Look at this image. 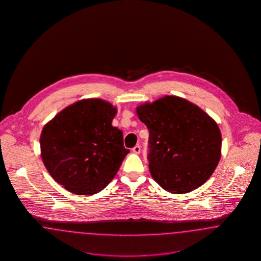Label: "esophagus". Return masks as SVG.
Segmentation results:
<instances>
[{
    "instance_id": "esophagus-1",
    "label": "esophagus",
    "mask_w": 261,
    "mask_h": 261,
    "mask_svg": "<svg viewBox=\"0 0 261 261\" xmlns=\"http://www.w3.org/2000/svg\"><path fill=\"white\" fill-rule=\"evenodd\" d=\"M132 151L134 152V153H140L141 152V146H139V145H137V146H135L133 149H132Z\"/></svg>"
}]
</instances>
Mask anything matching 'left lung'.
Masks as SVG:
<instances>
[{
	"label": "left lung",
	"mask_w": 261,
	"mask_h": 261,
	"mask_svg": "<svg viewBox=\"0 0 261 261\" xmlns=\"http://www.w3.org/2000/svg\"><path fill=\"white\" fill-rule=\"evenodd\" d=\"M137 114L149 129V172L172 194L205 183L221 156V133L211 116L189 100L165 96L141 105Z\"/></svg>",
	"instance_id": "obj_1"
}]
</instances>
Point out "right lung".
I'll return each instance as SVG.
<instances>
[{
  "label": "right lung",
  "instance_id": "1",
  "mask_svg": "<svg viewBox=\"0 0 261 261\" xmlns=\"http://www.w3.org/2000/svg\"><path fill=\"white\" fill-rule=\"evenodd\" d=\"M116 109L100 99H81L44 126L40 147L45 167L70 193L90 196L103 190L129 149L112 125Z\"/></svg>",
  "mask_w": 261,
  "mask_h": 261
}]
</instances>
